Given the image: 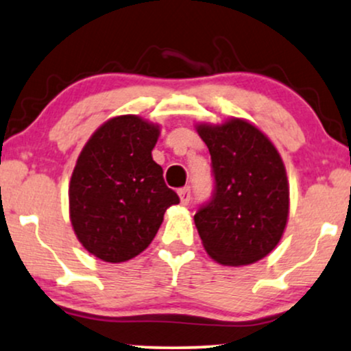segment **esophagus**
Segmentation results:
<instances>
[{
	"label": "esophagus",
	"mask_w": 351,
	"mask_h": 351,
	"mask_svg": "<svg viewBox=\"0 0 351 351\" xmlns=\"http://www.w3.org/2000/svg\"><path fill=\"white\" fill-rule=\"evenodd\" d=\"M191 187H184L179 191V199H180V204L182 205H189V202H191Z\"/></svg>",
	"instance_id": "esophagus-1"
}]
</instances>
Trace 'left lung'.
I'll return each instance as SVG.
<instances>
[{
    "mask_svg": "<svg viewBox=\"0 0 351 351\" xmlns=\"http://www.w3.org/2000/svg\"><path fill=\"white\" fill-rule=\"evenodd\" d=\"M195 130L215 176L213 199L193 217L202 245L220 265H253L278 246L287 225L289 184L281 156L246 119L200 123Z\"/></svg>",
    "mask_w": 351,
    "mask_h": 351,
    "instance_id": "1",
    "label": "left lung"
}]
</instances>
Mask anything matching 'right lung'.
Masks as SVG:
<instances>
[{
	"instance_id": "1",
	"label": "right lung",
	"mask_w": 351,
	"mask_h": 351,
	"mask_svg": "<svg viewBox=\"0 0 351 351\" xmlns=\"http://www.w3.org/2000/svg\"><path fill=\"white\" fill-rule=\"evenodd\" d=\"M159 125L136 114L110 118L78 156L69 185V212L82 246L106 263H123L154 240L179 197L152 159Z\"/></svg>"
}]
</instances>
